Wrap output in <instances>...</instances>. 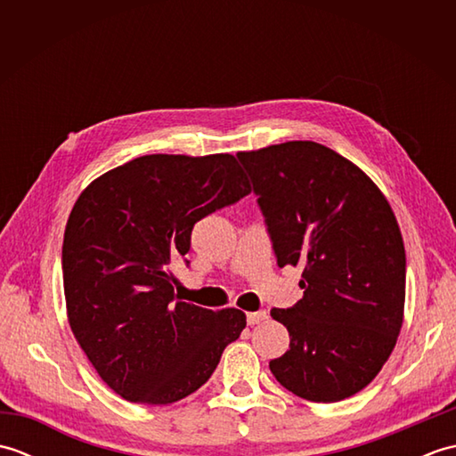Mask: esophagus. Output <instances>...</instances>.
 <instances>
[{
    "mask_svg": "<svg viewBox=\"0 0 456 456\" xmlns=\"http://www.w3.org/2000/svg\"><path fill=\"white\" fill-rule=\"evenodd\" d=\"M266 319H268L266 312H250V314H247V323L248 325H258V323L266 322Z\"/></svg>",
    "mask_w": 456,
    "mask_h": 456,
    "instance_id": "obj_1",
    "label": "esophagus"
}]
</instances>
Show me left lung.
<instances>
[{"label": "left lung", "mask_w": 456, "mask_h": 456, "mask_svg": "<svg viewBox=\"0 0 456 456\" xmlns=\"http://www.w3.org/2000/svg\"><path fill=\"white\" fill-rule=\"evenodd\" d=\"M253 180L278 266H302L304 297L270 315L289 348L276 380L309 402H341L382 370L403 323L405 248L366 174L314 141L237 152Z\"/></svg>", "instance_id": "1"}]
</instances>
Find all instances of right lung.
Segmentation results:
<instances>
[{"label": "right lung", "mask_w": 456, "mask_h": 456, "mask_svg": "<svg viewBox=\"0 0 456 456\" xmlns=\"http://www.w3.org/2000/svg\"><path fill=\"white\" fill-rule=\"evenodd\" d=\"M250 193L233 154H147L95 178L66 223L68 323L102 380L134 403L167 405L209 380L247 325L174 294L170 265L200 219Z\"/></svg>", "instance_id": "obj_1"}]
</instances>
